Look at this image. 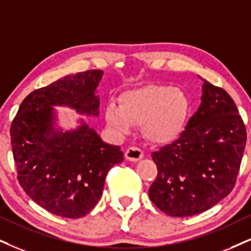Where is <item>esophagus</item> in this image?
Returning <instances> with one entry per match:
<instances>
[{
	"instance_id": "esophagus-1",
	"label": "esophagus",
	"mask_w": 251,
	"mask_h": 251,
	"mask_svg": "<svg viewBox=\"0 0 251 251\" xmlns=\"http://www.w3.org/2000/svg\"><path fill=\"white\" fill-rule=\"evenodd\" d=\"M125 156L129 161H138V160H140V158L144 157V153H142V151L140 148L134 147V146H133V147H129L127 151H126Z\"/></svg>"
}]
</instances>
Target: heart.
Returning a JSON list of instances; mask_svg holds the SVG:
<instances>
[{
	"label": "heart",
	"mask_w": 251,
	"mask_h": 251,
	"mask_svg": "<svg viewBox=\"0 0 251 251\" xmlns=\"http://www.w3.org/2000/svg\"><path fill=\"white\" fill-rule=\"evenodd\" d=\"M190 103L182 90L167 85H146L125 91L119 105L105 106V119L119 134H127L133 124L141 125L149 141L166 144L182 133L188 119Z\"/></svg>",
	"instance_id": "obj_1"
}]
</instances>
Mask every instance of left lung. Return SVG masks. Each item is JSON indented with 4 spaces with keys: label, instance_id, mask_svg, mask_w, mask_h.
<instances>
[{
    "label": "left lung",
    "instance_id": "obj_1",
    "mask_svg": "<svg viewBox=\"0 0 251 251\" xmlns=\"http://www.w3.org/2000/svg\"><path fill=\"white\" fill-rule=\"evenodd\" d=\"M246 142L247 129L234 100L204 80L201 104L185 129L151 154L157 176L149 198L170 217L207 211L235 186Z\"/></svg>",
    "mask_w": 251,
    "mask_h": 251
}]
</instances>
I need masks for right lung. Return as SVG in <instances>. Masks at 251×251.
Segmentation results:
<instances>
[{
	"label": "right lung",
	"instance_id": "add662e5",
	"mask_svg": "<svg viewBox=\"0 0 251 251\" xmlns=\"http://www.w3.org/2000/svg\"><path fill=\"white\" fill-rule=\"evenodd\" d=\"M100 69L68 75L28 94L10 127L17 179L38 205L59 217L89 213L102 196L109 170L123 162L118 146L100 140L85 124L72 132L53 129V107L68 105L98 115L95 96Z\"/></svg>",
	"mask_w": 251,
	"mask_h": 251
}]
</instances>
